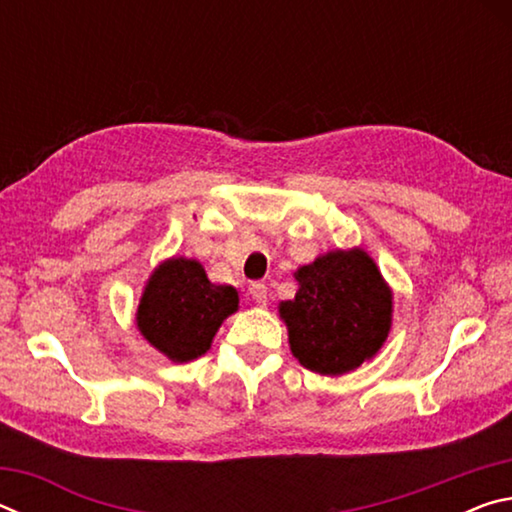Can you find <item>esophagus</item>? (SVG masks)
Listing matches in <instances>:
<instances>
[{"instance_id": "esophagus-1", "label": "esophagus", "mask_w": 512, "mask_h": 512, "mask_svg": "<svg viewBox=\"0 0 512 512\" xmlns=\"http://www.w3.org/2000/svg\"><path fill=\"white\" fill-rule=\"evenodd\" d=\"M248 293H250V298H253L255 302H259V305H264L266 298H268V289H266V284H262V282L250 284Z\"/></svg>"}]
</instances>
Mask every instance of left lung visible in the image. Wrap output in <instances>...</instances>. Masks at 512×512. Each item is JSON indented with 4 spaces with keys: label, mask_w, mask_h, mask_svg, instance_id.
Here are the masks:
<instances>
[{
    "label": "left lung",
    "mask_w": 512,
    "mask_h": 512,
    "mask_svg": "<svg viewBox=\"0 0 512 512\" xmlns=\"http://www.w3.org/2000/svg\"><path fill=\"white\" fill-rule=\"evenodd\" d=\"M296 280V298L280 302V318L302 366L334 377L375 357L391 332L393 291L366 250L320 255Z\"/></svg>",
    "instance_id": "obj_1"
}]
</instances>
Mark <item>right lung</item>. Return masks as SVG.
<instances>
[{
  "label": "right lung",
  "instance_id": "add662e5",
  "mask_svg": "<svg viewBox=\"0 0 512 512\" xmlns=\"http://www.w3.org/2000/svg\"><path fill=\"white\" fill-rule=\"evenodd\" d=\"M239 309L235 287L212 284L196 259L171 257L151 273L137 307V329L176 363L210 350L216 329Z\"/></svg>",
  "mask_w": 512,
  "mask_h": 512
}]
</instances>
